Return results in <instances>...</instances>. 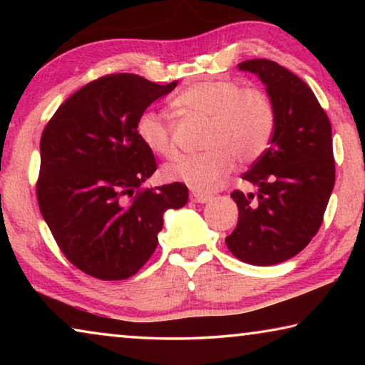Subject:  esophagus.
<instances>
[{
	"label": "esophagus",
	"mask_w": 365,
	"mask_h": 365,
	"mask_svg": "<svg viewBox=\"0 0 365 365\" xmlns=\"http://www.w3.org/2000/svg\"><path fill=\"white\" fill-rule=\"evenodd\" d=\"M190 200L195 201V202H200V205H205V202H209V201L212 200V195L200 193V191H191Z\"/></svg>",
	"instance_id": "1"
}]
</instances>
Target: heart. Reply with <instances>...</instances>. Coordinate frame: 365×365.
Masks as SVG:
<instances>
[{
  "label": "heart",
  "mask_w": 365,
  "mask_h": 365,
  "mask_svg": "<svg viewBox=\"0 0 365 365\" xmlns=\"http://www.w3.org/2000/svg\"><path fill=\"white\" fill-rule=\"evenodd\" d=\"M174 104L209 119L202 153L185 154L165 165L168 180L197 191L217 187L230 174L233 159L251 164L267 151L275 128V113L267 95L246 90L235 80H202L175 96ZM137 135L148 150L164 158L177 153L172 127L165 117L146 109L137 119Z\"/></svg>",
  "instance_id": "heart-1"
}]
</instances>
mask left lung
Returning a JSON list of instances; mask_svg holds the SVG:
<instances>
[{"mask_svg": "<svg viewBox=\"0 0 365 365\" xmlns=\"http://www.w3.org/2000/svg\"><path fill=\"white\" fill-rule=\"evenodd\" d=\"M240 71L256 73L275 113L270 146L243 178L257 195L235 190L237 228L225 238L235 257L252 265L288 261L322 224L335 185L331 125L306 82L269 59H250Z\"/></svg>", "mask_w": 365, "mask_h": 365, "instance_id": "left-lung-1", "label": "left lung"}]
</instances>
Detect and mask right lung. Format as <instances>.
Listing matches in <instances>:
<instances>
[{"mask_svg": "<svg viewBox=\"0 0 365 365\" xmlns=\"http://www.w3.org/2000/svg\"><path fill=\"white\" fill-rule=\"evenodd\" d=\"M175 86L135 73L104 76L67 98L43 130L41 215L64 256L95 279L137 274L156 250L164 212L187 205L183 183L141 188L158 168L135 128Z\"/></svg>", "mask_w": 365, "mask_h": 365, "instance_id": "right-lung-1", "label": "right lung"}]
</instances>
